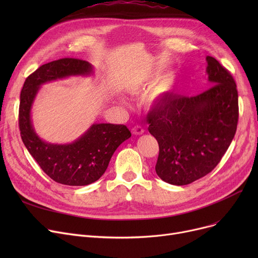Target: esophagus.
Returning a JSON list of instances; mask_svg holds the SVG:
<instances>
[{"label":"esophagus","mask_w":258,"mask_h":258,"mask_svg":"<svg viewBox=\"0 0 258 258\" xmlns=\"http://www.w3.org/2000/svg\"><path fill=\"white\" fill-rule=\"evenodd\" d=\"M132 133H133L134 135H142V134L144 133V130H143L142 126L137 125V126H135V127L132 130Z\"/></svg>","instance_id":"34e87169"}]
</instances>
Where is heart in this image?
<instances>
[{
    "instance_id": "b5f03b06",
    "label": "heart",
    "mask_w": 258,
    "mask_h": 258,
    "mask_svg": "<svg viewBox=\"0 0 258 258\" xmlns=\"http://www.w3.org/2000/svg\"><path fill=\"white\" fill-rule=\"evenodd\" d=\"M160 74V68H155L154 70L151 72H148L144 78H143V85L146 86L147 84L152 83V81ZM179 76L178 73L174 70H169L165 72L164 74H162L153 85V87L150 89L144 96L143 102L146 107L148 108H153L158 106L163 102L169 95L173 92L175 86L178 84ZM122 103H126L124 99H121Z\"/></svg>"
}]
</instances>
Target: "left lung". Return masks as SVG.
I'll use <instances>...</instances> for the list:
<instances>
[{"label":"left lung","mask_w":258,"mask_h":258,"mask_svg":"<svg viewBox=\"0 0 258 258\" xmlns=\"http://www.w3.org/2000/svg\"><path fill=\"white\" fill-rule=\"evenodd\" d=\"M206 61L211 88L192 97H169L147 115L159 143L156 172L171 185L190 184L214 169L236 132L235 81L215 58Z\"/></svg>","instance_id":"left-lung-1"}]
</instances>
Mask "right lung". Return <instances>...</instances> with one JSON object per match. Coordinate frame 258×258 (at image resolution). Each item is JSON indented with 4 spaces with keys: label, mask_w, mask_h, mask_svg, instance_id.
<instances>
[{
    "label": "right lung",
    "mask_w": 258,
    "mask_h": 258,
    "mask_svg": "<svg viewBox=\"0 0 258 258\" xmlns=\"http://www.w3.org/2000/svg\"><path fill=\"white\" fill-rule=\"evenodd\" d=\"M94 67L76 58H61L39 67L27 77L21 92L19 124L21 137L44 172L57 183L85 186L97 181L131 131L123 124L93 123L71 143H51L36 134L31 111L43 85L71 76H92Z\"/></svg>",
    "instance_id": "right-lung-1"
}]
</instances>
